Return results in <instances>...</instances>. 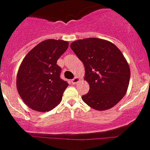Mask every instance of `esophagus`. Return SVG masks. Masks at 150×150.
<instances>
[{
    "label": "esophagus",
    "instance_id": "esophagus-1",
    "mask_svg": "<svg viewBox=\"0 0 150 150\" xmlns=\"http://www.w3.org/2000/svg\"><path fill=\"white\" fill-rule=\"evenodd\" d=\"M79 80H80V79H79V77H75L73 79H71V82H72V84L75 85V84H76L77 82H79Z\"/></svg>",
    "mask_w": 150,
    "mask_h": 150
}]
</instances>
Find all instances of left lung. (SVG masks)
Wrapping results in <instances>:
<instances>
[{"label":"left lung","mask_w":150,"mask_h":150,"mask_svg":"<svg viewBox=\"0 0 150 150\" xmlns=\"http://www.w3.org/2000/svg\"><path fill=\"white\" fill-rule=\"evenodd\" d=\"M72 51L83 62L89 92L82 99L97 110L115 106L125 96L130 70L120 50L113 43L99 38H87L71 44Z\"/></svg>","instance_id":"8db88e82"}]
</instances>
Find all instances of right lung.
Instances as JSON below:
<instances>
[{
	"instance_id": "obj_1",
	"label": "right lung",
	"mask_w": 150,
	"mask_h": 150,
	"mask_svg": "<svg viewBox=\"0 0 150 150\" xmlns=\"http://www.w3.org/2000/svg\"><path fill=\"white\" fill-rule=\"evenodd\" d=\"M62 40L40 42L24 57L17 75V89L24 103L38 112L57 106L68 84L60 78L58 59L68 49Z\"/></svg>"
}]
</instances>
